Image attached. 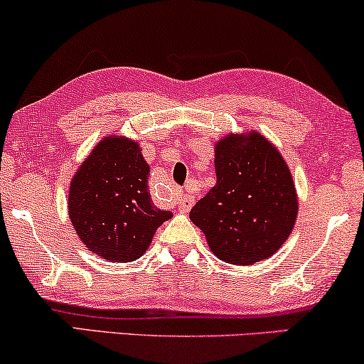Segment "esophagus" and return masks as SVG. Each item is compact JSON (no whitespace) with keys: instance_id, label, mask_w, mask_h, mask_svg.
<instances>
[{"instance_id":"34e87169","label":"esophagus","mask_w":364,"mask_h":364,"mask_svg":"<svg viewBox=\"0 0 364 364\" xmlns=\"http://www.w3.org/2000/svg\"><path fill=\"white\" fill-rule=\"evenodd\" d=\"M193 204V197L188 196V193H182V196L177 197V205L181 212H188Z\"/></svg>"}]
</instances>
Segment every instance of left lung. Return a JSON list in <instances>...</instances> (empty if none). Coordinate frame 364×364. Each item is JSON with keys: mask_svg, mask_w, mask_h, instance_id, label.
<instances>
[{"mask_svg": "<svg viewBox=\"0 0 364 364\" xmlns=\"http://www.w3.org/2000/svg\"><path fill=\"white\" fill-rule=\"evenodd\" d=\"M217 183L191 210L220 261L247 266L272 256L289 237L297 214L291 172L259 134L229 135L215 147Z\"/></svg>", "mask_w": 364, "mask_h": 364, "instance_id": "1", "label": "left lung"}]
</instances>
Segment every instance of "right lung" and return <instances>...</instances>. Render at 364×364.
<instances>
[{"mask_svg":"<svg viewBox=\"0 0 364 364\" xmlns=\"http://www.w3.org/2000/svg\"><path fill=\"white\" fill-rule=\"evenodd\" d=\"M139 145L122 136L102 140L85 160L70 186L68 212L90 251L122 262L147 251L159 225L172 217L154 205Z\"/></svg>","mask_w":364,"mask_h":364,"instance_id":"right-lung-1","label":"right lung"}]
</instances>
